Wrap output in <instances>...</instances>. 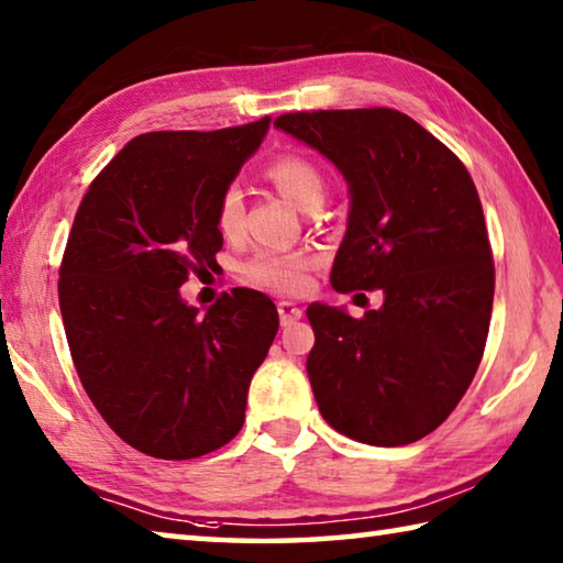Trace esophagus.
I'll return each mask as SVG.
<instances>
[{"mask_svg":"<svg viewBox=\"0 0 563 563\" xmlns=\"http://www.w3.org/2000/svg\"><path fill=\"white\" fill-rule=\"evenodd\" d=\"M278 316H280V325H283V328H288V325H292L295 320H300V318H302V310H300L298 305H295V302L280 300V302H278Z\"/></svg>","mask_w":563,"mask_h":563,"instance_id":"esophagus-1","label":"esophagus"}]
</instances>
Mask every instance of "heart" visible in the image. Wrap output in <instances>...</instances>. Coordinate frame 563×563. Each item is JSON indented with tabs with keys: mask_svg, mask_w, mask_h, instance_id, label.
<instances>
[{
	"mask_svg": "<svg viewBox=\"0 0 563 563\" xmlns=\"http://www.w3.org/2000/svg\"><path fill=\"white\" fill-rule=\"evenodd\" d=\"M265 174L273 180V186L298 208H305L310 201H318V198L322 201V194H325V178H322L320 168L302 156L275 158ZM243 213V188L238 184L225 186L216 206L218 231L225 238L241 233ZM308 271L310 261L300 258V255L263 253L245 265V278L271 290L300 292L308 285Z\"/></svg>",
	"mask_w": 563,
	"mask_h": 563,
	"instance_id": "obj_1",
	"label": "heart"
}]
</instances>
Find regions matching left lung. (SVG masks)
Here are the masks:
<instances>
[{
    "label": "left lung",
    "instance_id": "1",
    "mask_svg": "<svg viewBox=\"0 0 563 563\" xmlns=\"http://www.w3.org/2000/svg\"><path fill=\"white\" fill-rule=\"evenodd\" d=\"M275 129L347 184L332 288L383 292L365 318L308 305L305 367L320 415L365 444L422 440L472 385L492 320V247L470 170L395 109L285 113Z\"/></svg>",
    "mask_w": 563,
    "mask_h": 563
}]
</instances>
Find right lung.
<instances>
[{"mask_svg": "<svg viewBox=\"0 0 563 563\" xmlns=\"http://www.w3.org/2000/svg\"><path fill=\"white\" fill-rule=\"evenodd\" d=\"M268 129L271 117L141 133L76 211L59 271L74 367L111 430L148 456L194 460L231 442L278 332L258 290L235 288L206 312L180 295L190 273L216 263L218 196Z\"/></svg>", "mask_w": 563, "mask_h": 563, "instance_id": "add662e5", "label": "right lung"}]
</instances>
